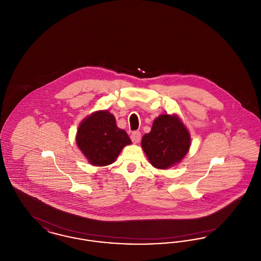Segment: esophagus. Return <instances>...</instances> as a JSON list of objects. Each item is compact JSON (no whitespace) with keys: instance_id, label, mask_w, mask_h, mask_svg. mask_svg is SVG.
Wrapping results in <instances>:
<instances>
[{"instance_id":"1","label":"esophagus","mask_w":261,"mask_h":261,"mask_svg":"<svg viewBox=\"0 0 261 261\" xmlns=\"http://www.w3.org/2000/svg\"><path fill=\"white\" fill-rule=\"evenodd\" d=\"M131 140H132V142L133 143H139L140 142V140H141V133L139 132V131H134V132H132V134H131Z\"/></svg>"}]
</instances>
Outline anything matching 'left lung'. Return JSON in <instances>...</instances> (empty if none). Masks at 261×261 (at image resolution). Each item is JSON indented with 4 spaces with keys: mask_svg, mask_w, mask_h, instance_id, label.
I'll return each mask as SVG.
<instances>
[{
    "mask_svg": "<svg viewBox=\"0 0 261 261\" xmlns=\"http://www.w3.org/2000/svg\"><path fill=\"white\" fill-rule=\"evenodd\" d=\"M191 138L185 125L175 115L162 114L150 132L142 139V148L149 162L156 168L166 169L180 162L190 149Z\"/></svg>",
    "mask_w": 261,
    "mask_h": 261,
    "instance_id": "1",
    "label": "left lung"
}]
</instances>
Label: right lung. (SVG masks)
Listing matches in <instances>:
<instances>
[{
    "label": "right lung",
    "instance_id": "add662e5",
    "mask_svg": "<svg viewBox=\"0 0 261 261\" xmlns=\"http://www.w3.org/2000/svg\"><path fill=\"white\" fill-rule=\"evenodd\" d=\"M76 143L93 165L105 166L116 158L131 140L124 130L116 126L115 118L108 111L95 112L80 124Z\"/></svg>",
    "mask_w": 261,
    "mask_h": 261
}]
</instances>
